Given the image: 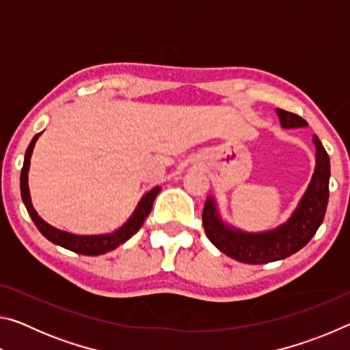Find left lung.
I'll return each mask as SVG.
<instances>
[{"mask_svg": "<svg viewBox=\"0 0 350 350\" xmlns=\"http://www.w3.org/2000/svg\"><path fill=\"white\" fill-rule=\"evenodd\" d=\"M278 117L284 128L307 126L304 118L293 112L278 109ZM313 142L317 146V168L310 185L293 216L273 232L259 234L233 232L224 227L219 221L213 200H206L202 213V224L206 238L219 250L239 262L267 264L286 259L290 254L301 250L313 238L319 225L323 224L325 208H327L330 177L329 154L325 152L321 140L317 135H313Z\"/></svg>", "mask_w": 350, "mask_h": 350, "instance_id": "8db88e82", "label": "left lung"}]
</instances>
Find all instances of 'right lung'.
I'll use <instances>...</instances> for the list:
<instances>
[{
  "mask_svg": "<svg viewBox=\"0 0 350 350\" xmlns=\"http://www.w3.org/2000/svg\"><path fill=\"white\" fill-rule=\"evenodd\" d=\"M37 137L38 135H35L26 150L25 163H23L21 176H20V189H21L23 202H25V205H26L29 216L32 217L33 224L37 225L40 233L43 234L46 239H49L51 242H54V244L68 248V250L75 252L79 254H86V256H98V254H103V253L114 250V248H117L118 245H122L123 242H126L133 234L137 233V230L142 227V225H144L145 219L151 213L152 202L157 196L159 188H152L150 193L145 194V198L142 199V202L139 204L137 210H135L133 217L129 219V221L123 225L120 230H117L116 233L100 234V236H77V234H70L66 232H60V230H57L54 227H51L49 224H46L43 219L37 215V211L33 210L32 202H31V194H29V187H27V171H29V165H31L32 150H33L35 142H37Z\"/></svg>",
  "mask_w": 350,
  "mask_h": 350,
  "instance_id": "right-lung-1",
  "label": "right lung"
}]
</instances>
